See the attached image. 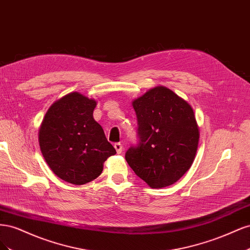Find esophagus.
<instances>
[{"mask_svg":"<svg viewBox=\"0 0 250 250\" xmlns=\"http://www.w3.org/2000/svg\"><path fill=\"white\" fill-rule=\"evenodd\" d=\"M113 147H115V149L117 150V153H122V151H123V146H122V144L121 143H116L115 145H113Z\"/></svg>","mask_w":250,"mask_h":250,"instance_id":"esophagus-1","label":"esophagus"}]
</instances>
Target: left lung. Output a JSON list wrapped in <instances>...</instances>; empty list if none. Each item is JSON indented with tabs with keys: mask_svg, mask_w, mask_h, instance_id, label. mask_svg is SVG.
Returning <instances> with one entry per match:
<instances>
[{
	"mask_svg": "<svg viewBox=\"0 0 250 250\" xmlns=\"http://www.w3.org/2000/svg\"><path fill=\"white\" fill-rule=\"evenodd\" d=\"M139 143L125 158L152 188L173 185L191 168L199 141L193 108L171 89L156 86L132 102Z\"/></svg>",
	"mask_w": 250,
	"mask_h": 250,
	"instance_id": "left-lung-1",
	"label": "left lung"
}]
</instances>
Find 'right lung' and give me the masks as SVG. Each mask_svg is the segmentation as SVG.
Returning a JSON list of instances; mask_svg holds the SVG:
<instances>
[{"label": "right lung", "instance_id": "1", "mask_svg": "<svg viewBox=\"0 0 250 250\" xmlns=\"http://www.w3.org/2000/svg\"><path fill=\"white\" fill-rule=\"evenodd\" d=\"M97 102L77 92L52 104L40 129V146L55 175L73 185L96 179L117 153L93 112Z\"/></svg>", "mask_w": 250, "mask_h": 250}]
</instances>
